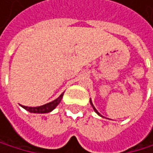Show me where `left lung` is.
Listing matches in <instances>:
<instances>
[{"instance_id":"obj_1","label":"left lung","mask_w":153,"mask_h":153,"mask_svg":"<svg viewBox=\"0 0 153 153\" xmlns=\"http://www.w3.org/2000/svg\"><path fill=\"white\" fill-rule=\"evenodd\" d=\"M90 104L92 105V106H93V108H94V112H95V113H96V114H97L98 116H100V117H103V116H102L101 114H100V113L98 112V111L96 110V108H95V107H94V105H93V102H92V100H91V99H90Z\"/></svg>"}]
</instances>
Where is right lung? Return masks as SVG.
I'll use <instances>...</instances> for the list:
<instances>
[{
	"instance_id": "right-lung-1",
	"label": "right lung",
	"mask_w": 153,
	"mask_h": 153,
	"mask_svg": "<svg viewBox=\"0 0 153 153\" xmlns=\"http://www.w3.org/2000/svg\"><path fill=\"white\" fill-rule=\"evenodd\" d=\"M63 94L64 93H62L57 99L54 100V101L49 102V103H48L46 105H40V106H36V107L22 105V107L25 108L26 111H28V112H30V113H35V114H47V113L51 112V111H53L58 106V105L60 103L61 99H62Z\"/></svg>"
}]
</instances>
